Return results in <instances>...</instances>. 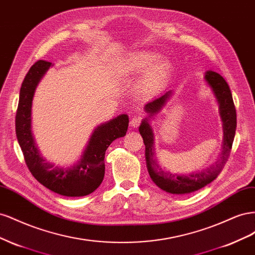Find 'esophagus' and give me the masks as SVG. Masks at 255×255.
<instances>
[{"label": "esophagus", "instance_id": "esophagus-1", "mask_svg": "<svg viewBox=\"0 0 255 255\" xmlns=\"http://www.w3.org/2000/svg\"><path fill=\"white\" fill-rule=\"evenodd\" d=\"M141 121H142V118L139 117V116H135V117H133L132 119H130V122L129 125L132 128H138L140 125H141Z\"/></svg>", "mask_w": 255, "mask_h": 255}]
</instances>
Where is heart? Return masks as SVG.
I'll return each instance as SVG.
<instances>
[{
  "label": "heart",
  "instance_id": "1",
  "mask_svg": "<svg viewBox=\"0 0 255 255\" xmlns=\"http://www.w3.org/2000/svg\"><path fill=\"white\" fill-rule=\"evenodd\" d=\"M158 55L154 52L140 51L133 54L128 59L126 64V69L128 72H142L148 69L154 61L157 59ZM170 71V64L166 60H159L154 65L151 70L146 73L143 87L145 90H154L160 87L165 82L167 75Z\"/></svg>",
  "mask_w": 255,
  "mask_h": 255
}]
</instances>
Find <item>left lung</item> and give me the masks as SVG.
I'll return each mask as SVG.
<instances>
[{"label":"left lung","mask_w":255,"mask_h":255,"mask_svg":"<svg viewBox=\"0 0 255 255\" xmlns=\"http://www.w3.org/2000/svg\"><path fill=\"white\" fill-rule=\"evenodd\" d=\"M205 80L212 87L219 103L220 115L223 122V134H225L220 159L216 161V164L212 165L210 168L204 169V170L191 174L179 175L171 172H165L161 170L156 160L154 159V138L149 122L143 120L139 127V132L145 145L146 167H148L151 179L160 189L170 192V194H190V192L201 189L205 185L213 182L218 176L222 168L225 167L230 156L231 149H232L236 130V110L230 87L225 79L217 72L207 71L205 74ZM170 96L171 91H166L164 95L146 104V113H149L151 116L158 113Z\"/></svg>","instance_id":"left-lung-1"}]
</instances>
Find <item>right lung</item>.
<instances>
[{"label": "right lung", "mask_w": 255, "mask_h": 255, "mask_svg": "<svg viewBox=\"0 0 255 255\" xmlns=\"http://www.w3.org/2000/svg\"><path fill=\"white\" fill-rule=\"evenodd\" d=\"M52 63L38 60L30 67L20 89L16 114V134L24 156L25 164L35 179L44 187L66 197H83L95 191L102 183L105 165L104 157L109 145L127 134L128 115L104 123L96 128L80 163L68 169L54 167L40 156L30 129V111L37 84Z\"/></svg>", "instance_id": "add662e5"}]
</instances>
